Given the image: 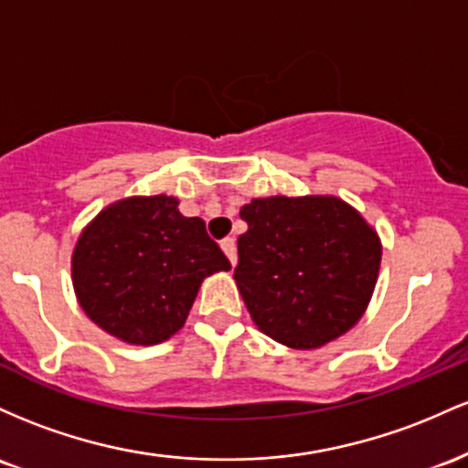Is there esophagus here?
<instances>
[{
  "mask_svg": "<svg viewBox=\"0 0 468 468\" xmlns=\"http://www.w3.org/2000/svg\"><path fill=\"white\" fill-rule=\"evenodd\" d=\"M220 248H223L225 256H228L229 262H232V265H236V240L232 239V236H228V239L220 240Z\"/></svg>",
  "mask_w": 468,
  "mask_h": 468,
  "instance_id": "1",
  "label": "esophagus"
}]
</instances>
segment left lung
<instances>
[{"label": "left lung", "instance_id": "left-lung-1", "mask_svg": "<svg viewBox=\"0 0 468 468\" xmlns=\"http://www.w3.org/2000/svg\"><path fill=\"white\" fill-rule=\"evenodd\" d=\"M234 281L262 334L316 349L365 314L380 270L376 229L335 197H270L240 207Z\"/></svg>", "mask_w": 468, "mask_h": 468}]
</instances>
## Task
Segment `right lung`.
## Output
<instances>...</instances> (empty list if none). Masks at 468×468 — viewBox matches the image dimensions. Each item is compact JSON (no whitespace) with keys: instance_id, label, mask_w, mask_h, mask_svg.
<instances>
[{"instance_id":"obj_1","label":"right lung","mask_w":468,"mask_h":468,"mask_svg":"<svg viewBox=\"0 0 468 468\" xmlns=\"http://www.w3.org/2000/svg\"><path fill=\"white\" fill-rule=\"evenodd\" d=\"M198 217L175 197L112 203L72 251L77 301L94 324L130 345H156L186 324L203 278L229 270Z\"/></svg>"}]
</instances>
